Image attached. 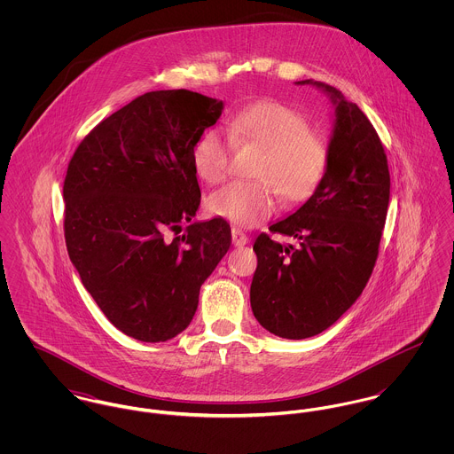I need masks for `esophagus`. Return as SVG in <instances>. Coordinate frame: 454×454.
<instances>
[{
	"mask_svg": "<svg viewBox=\"0 0 454 454\" xmlns=\"http://www.w3.org/2000/svg\"><path fill=\"white\" fill-rule=\"evenodd\" d=\"M231 234H232V245H234V247H245V245L248 243V236H247L243 231L232 227Z\"/></svg>",
	"mask_w": 454,
	"mask_h": 454,
	"instance_id": "34e87169",
	"label": "esophagus"
}]
</instances>
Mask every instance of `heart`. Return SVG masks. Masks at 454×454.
<instances>
[{
	"instance_id": "obj_1",
	"label": "heart",
	"mask_w": 454,
	"mask_h": 454,
	"mask_svg": "<svg viewBox=\"0 0 454 454\" xmlns=\"http://www.w3.org/2000/svg\"><path fill=\"white\" fill-rule=\"evenodd\" d=\"M236 141H250L263 148L255 175L260 180H236L207 199V207L238 227H255L267 220L279 204V195L301 200L324 178L328 146L309 129L306 117L279 101L255 103L229 121ZM231 141L220 129L204 130L192 146L195 173L215 185L231 169Z\"/></svg>"
}]
</instances>
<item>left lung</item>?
<instances>
[{
  "instance_id": "obj_1",
  "label": "left lung",
  "mask_w": 454,
  "mask_h": 454,
  "mask_svg": "<svg viewBox=\"0 0 454 454\" xmlns=\"http://www.w3.org/2000/svg\"><path fill=\"white\" fill-rule=\"evenodd\" d=\"M320 89L333 106L324 178L292 215L269 227L290 236L285 247L260 234L252 311L265 330L283 339L313 337L335 324L362 295L387 222L389 171L383 143L365 114L335 87Z\"/></svg>"
}]
</instances>
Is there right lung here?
<instances>
[{
  "instance_id": "right-lung-1",
  "label": "right lung",
  "mask_w": 454,
  "mask_h": 454,
  "mask_svg": "<svg viewBox=\"0 0 454 454\" xmlns=\"http://www.w3.org/2000/svg\"><path fill=\"white\" fill-rule=\"evenodd\" d=\"M222 110L223 101L192 90H152L90 130L69 160L67 255L105 317L141 342L191 325L200 285L231 248L223 218L192 222V146ZM184 223L185 235L165 238Z\"/></svg>"
}]
</instances>
